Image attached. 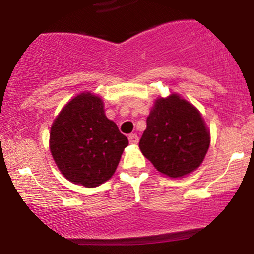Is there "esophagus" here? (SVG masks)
<instances>
[{
    "label": "esophagus",
    "instance_id": "obj_1",
    "mask_svg": "<svg viewBox=\"0 0 254 254\" xmlns=\"http://www.w3.org/2000/svg\"><path fill=\"white\" fill-rule=\"evenodd\" d=\"M129 142L131 144H137L138 143V136L136 133H131L129 135Z\"/></svg>",
    "mask_w": 254,
    "mask_h": 254
}]
</instances>
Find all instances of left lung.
Returning <instances> with one entry per match:
<instances>
[{"label": "left lung", "instance_id": "8db88e82", "mask_svg": "<svg viewBox=\"0 0 254 254\" xmlns=\"http://www.w3.org/2000/svg\"><path fill=\"white\" fill-rule=\"evenodd\" d=\"M210 145V131L200 112L179 94L159 98L147 118L139 149L157 171L183 178L196 171Z\"/></svg>", "mask_w": 254, "mask_h": 254}]
</instances>
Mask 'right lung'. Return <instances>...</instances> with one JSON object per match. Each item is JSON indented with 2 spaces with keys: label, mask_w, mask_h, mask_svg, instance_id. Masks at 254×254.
Masks as SVG:
<instances>
[{
  "label": "right lung",
  "mask_w": 254,
  "mask_h": 254,
  "mask_svg": "<svg viewBox=\"0 0 254 254\" xmlns=\"http://www.w3.org/2000/svg\"><path fill=\"white\" fill-rule=\"evenodd\" d=\"M129 141L105 115L100 97L83 92L54 121L50 151L69 182L95 188L113 176Z\"/></svg>",
  "instance_id": "right-lung-1"
}]
</instances>
